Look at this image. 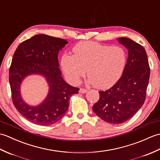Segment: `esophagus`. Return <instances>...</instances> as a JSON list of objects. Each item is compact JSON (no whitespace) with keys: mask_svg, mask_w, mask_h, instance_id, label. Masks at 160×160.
<instances>
[{"mask_svg":"<svg viewBox=\"0 0 160 160\" xmlns=\"http://www.w3.org/2000/svg\"><path fill=\"white\" fill-rule=\"evenodd\" d=\"M79 92L80 93H85L87 92V90L85 89H80Z\"/></svg>","mask_w":160,"mask_h":160,"instance_id":"esophagus-1","label":"esophagus"}]
</instances>
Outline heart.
<instances>
[{
  "label": "heart",
  "mask_w": 160,
  "mask_h": 160,
  "mask_svg": "<svg viewBox=\"0 0 160 160\" xmlns=\"http://www.w3.org/2000/svg\"><path fill=\"white\" fill-rule=\"evenodd\" d=\"M73 52V56L64 54L60 64L67 80L73 84L79 83L87 72L88 84L107 89L120 79L127 64L126 51L119 46L84 41L77 44Z\"/></svg>",
  "instance_id": "obj_1"
}]
</instances>
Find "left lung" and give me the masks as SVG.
Masks as SVG:
<instances>
[{
  "label": "left lung",
  "mask_w": 160,
  "mask_h": 160,
  "mask_svg": "<svg viewBox=\"0 0 160 160\" xmlns=\"http://www.w3.org/2000/svg\"><path fill=\"white\" fill-rule=\"evenodd\" d=\"M118 42L128 49V58L122 77L111 89L99 91L100 99L93 111L106 122L118 124L127 122L143 105L150 76L147 54L133 40L121 37Z\"/></svg>",
  "instance_id": "obj_1"
}]
</instances>
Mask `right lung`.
<instances>
[{
    "label": "right lung",
    "mask_w": 160,
    "mask_h": 160,
    "mask_svg": "<svg viewBox=\"0 0 160 160\" xmlns=\"http://www.w3.org/2000/svg\"><path fill=\"white\" fill-rule=\"evenodd\" d=\"M68 41L45 34H38L21 42L13 56L9 68V84L16 108L33 124L49 126L58 122L65 115L69 100L79 89L67 84L61 76L58 56ZM45 78L48 93L42 103L31 105L23 100L21 86L29 75Z\"/></svg>",
    "instance_id": "add662e5"
}]
</instances>
